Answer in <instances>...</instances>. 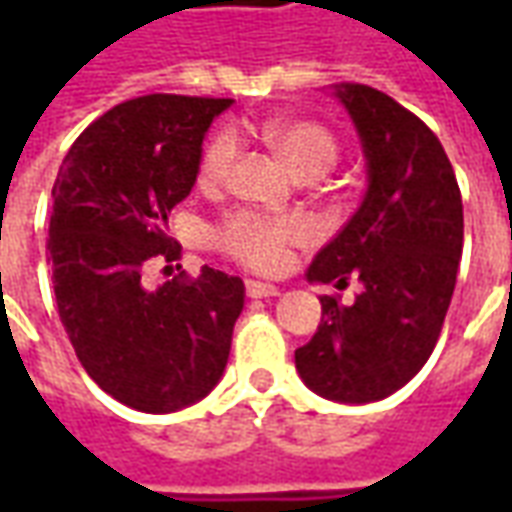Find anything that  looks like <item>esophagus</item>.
I'll return each mask as SVG.
<instances>
[{"label":"esophagus","mask_w":512,"mask_h":512,"mask_svg":"<svg viewBox=\"0 0 512 512\" xmlns=\"http://www.w3.org/2000/svg\"><path fill=\"white\" fill-rule=\"evenodd\" d=\"M246 296L249 299H271V296H279V288L277 285H268V282L246 279Z\"/></svg>","instance_id":"obj_1"}]
</instances>
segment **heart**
I'll list each match as a JSON object with an SVG mask.
<instances>
[{
    "instance_id": "obj_1",
    "label": "heart",
    "mask_w": 512,
    "mask_h": 512,
    "mask_svg": "<svg viewBox=\"0 0 512 512\" xmlns=\"http://www.w3.org/2000/svg\"><path fill=\"white\" fill-rule=\"evenodd\" d=\"M260 139L288 164L299 178H321L337 164L340 145L329 128L304 117H271L255 128ZM238 156V136L230 128L213 131L200 156V183L219 186L227 180ZM213 246L235 263L255 271H279L290 249L310 241V224L296 216H266L238 208L213 227Z\"/></svg>"
}]
</instances>
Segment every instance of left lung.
Returning <instances> with one entry per match:
<instances>
[{
	"label": "left lung",
	"instance_id": "obj_1",
	"mask_svg": "<svg viewBox=\"0 0 512 512\" xmlns=\"http://www.w3.org/2000/svg\"><path fill=\"white\" fill-rule=\"evenodd\" d=\"M367 158V194L307 268L310 282L345 288L351 307L321 296V323L296 351L312 392L373 403L417 376L436 348L463 249V202L439 136L367 84H337Z\"/></svg>",
	"mask_w": 512,
	"mask_h": 512
}]
</instances>
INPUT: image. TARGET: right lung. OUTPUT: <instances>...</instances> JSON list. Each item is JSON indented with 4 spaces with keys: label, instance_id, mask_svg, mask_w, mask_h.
I'll use <instances>...</instances> for the list:
<instances>
[{
    "label": "right lung",
    "instance_id": "1",
    "mask_svg": "<svg viewBox=\"0 0 512 512\" xmlns=\"http://www.w3.org/2000/svg\"><path fill=\"white\" fill-rule=\"evenodd\" d=\"M230 98L142 95L84 128L51 189L49 263L60 321L87 376L120 403L169 414L211 392L244 310V282L202 266L158 290L172 263L169 211L200 172L202 136Z\"/></svg>",
    "mask_w": 512,
    "mask_h": 512
}]
</instances>
